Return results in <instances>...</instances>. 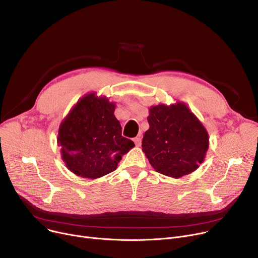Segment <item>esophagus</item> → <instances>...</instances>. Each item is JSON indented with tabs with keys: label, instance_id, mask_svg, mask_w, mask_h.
Segmentation results:
<instances>
[{
	"label": "esophagus",
	"instance_id": "obj_1",
	"mask_svg": "<svg viewBox=\"0 0 258 258\" xmlns=\"http://www.w3.org/2000/svg\"><path fill=\"white\" fill-rule=\"evenodd\" d=\"M134 142H135V144H136L137 146H140L141 145V137L138 136L136 138H134Z\"/></svg>",
	"mask_w": 258,
	"mask_h": 258
}]
</instances>
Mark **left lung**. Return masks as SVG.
Segmentation results:
<instances>
[{"label":"left lung","mask_w":258,"mask_h":258,"mask_svg":"<svg viewBox=\"0 0 258 258\" xmlns=\"http://www.w3.org/2000/svg\"><path fill=\"white\" fill-rule=\"evenodd\" d=\"M147 121L142 151L156 171L177 179L204 161L208 133L185 103L152 106Z\"/></svg>","instance_id":"8db88e82"}]
</instances>
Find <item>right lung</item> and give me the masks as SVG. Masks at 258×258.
I'll list each match as a JSON object with an SVG mask.
<instances>
[{"instance_id": "add662e5", "label": "right lung", "mask_w": 258, "mask_h": 258, "mask_svg": "<svg viewBox=\"0 0 258 258\" xmlns=\"http://www.w3.org/2000/svg\"><path fill=\"white\" fill-rule=\"evenodd\" d=\"M114 111V102L91 93L78 100L62 120L57 137L61 158L76 175L97 179L110 173L135 146L122 137Z\"/></svg>"}]
</instances>
